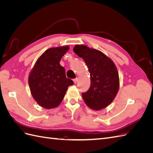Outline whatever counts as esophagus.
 I'll return each mask as SVG.
<instances>
[{
  "label": "esophagus",
  "mask_w": 153,
  "mask_h": 153,
  "mask_svg": "<svg viewBox=\"0 0 153 153\" xmlns=\"http://www.w3.org/2000/svg\"><path fill=\"white\" fill-rule=\"evenodd\" d=\"M73 82H74V83H75V84H77V82H78V78H75V79L73 80Z\"/></svg>",
  "instance_id": "esophagus-1"
}]
</instances>
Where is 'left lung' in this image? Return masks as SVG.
Wrapping results in <instances>:
<instances>
[{"instance_id": "1", "label": "left lung", "mask_w": 153, "mask_h": 153, "mask_svg": "<svg viewBox=\"0 0 153 153\" xmlns=\"http://www.w3.org/2000/svg\"><path fill=\"white\" fill-rule=\"evenodd\" d=\"M73 52L84 60L91 75L89 89L82 93L85 103L94 110L106 107L119 91V78L116 66L103 53L85 45H75Z\"/></svg>"}]
</instances>
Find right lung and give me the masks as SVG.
<instances>
[{
    "label": "right lung",
    "mask_w": 153,
    "mask_h": 153,
    "mask_svg": "<svg viewBox=\"0 0 153 153\" xmlns=\"http://www.w3.org/2000/svg\"><path fill=\"white\" fill-rule=\"evenodd\" d=\"M68 46L50 48L36 61L29 76L31 94L41 106L47 109L57 107L62 102L72 80L66 78L65 69L60 64Z\"/></svg>",
    "instance_id": "right-lung-1"
}]
</instances>
